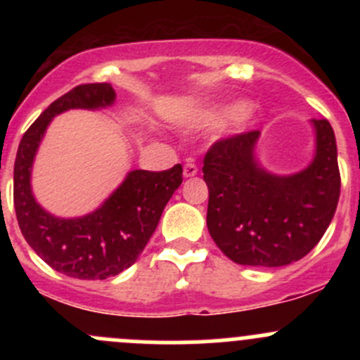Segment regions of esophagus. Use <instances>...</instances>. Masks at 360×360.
<instances>
[{
	"instance_id": "1",
	"label": "esophagus",
	"mask_w": 360,
	"mask_h": 360,
	"mask_svg": "<svg viewBox=\"0 0 360 360\" xmlns=\"http://www.w3.org/2000/svg\"><path fill=\"white\" fill-rule=\"evenodd\" d=\"M197 172H198V167L195 165L193 162H188L183 169L184 177H193V176H197Z\"/></svg>"
}]
</instances>
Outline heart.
<instances>
[{
	"instance_id": "heart-1",
	"label": "heart",
	"mask_w": 360,
	"mask_h": 360,
	"mask_svg": "<svg viewBox=\"0 0 360 360\" xmlns=\"http://www.w3.org/2000/svg\"><path fill=\"white\" fill-rule=\"evenodd\" d=\"M231 115H233V110H219V111H214L212 115H210L209 120H210V122H214V123H216V122H224V120L230 118ZM248 118H249V112L248 111L242 112V115H240L242 122H245V120H248Z\"/></svg>"
}]
</instances>
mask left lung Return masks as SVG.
I'll return each instance as SVG.
<instances>
[{"label": "left lung", "mask_w": 360, "mask_h": 360, "mask_svg": "<svg viewBox=\"0 0 360 360\" xmlns=\"http://www.w3.org/2000/svg\"><path fill=\"white\" fill-rule=\"evenodd\" d=\"M315 157L289 176L264 170L256 160L259 130L210 146L203 158L209 188L207 228L231 261L245 266H285L307 256L331 224L340 198L333 127L311 120Z\"/></svg>", "instance_id": "1"}]
</instances>
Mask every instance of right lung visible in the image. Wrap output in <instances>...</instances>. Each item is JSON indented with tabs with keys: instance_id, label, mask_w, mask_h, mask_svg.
I'll return each instance as SVG.
<instances>
[{
	"instance_id": "1",
	"label": "right lung",
	"mask_w": 360,
	"mask_h": 360,
	"mask_svg": "<svg viewBox=\"0 0 360 360\" xmlns=\"http://www.w3.org/2000/svg\"><path fill=\"white\" fill-rule=\"evenodd\" d=\"M115 97L110 83H85L53 101L25 130L13 167V205L25 242L53 270L82 281H104L132 266L183 183L181 163L162 172L132 170L99 209L72 219L52 216L36 202L32 162L53 116L108 108Z\"/></svg>"
}]
</instances>
